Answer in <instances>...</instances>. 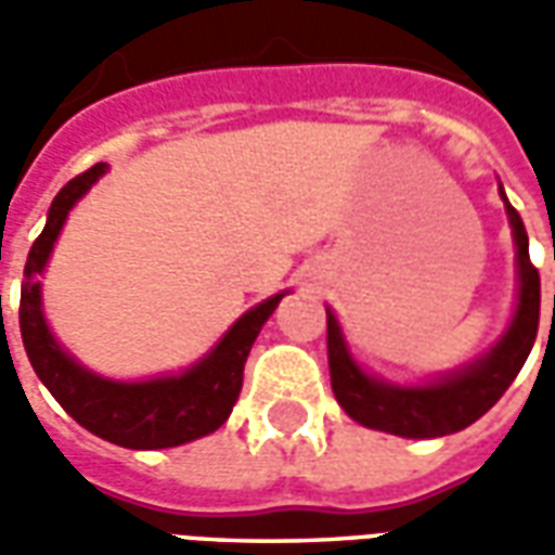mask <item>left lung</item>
Segmentation results:
<instances>
[{
	"mask_svg": "<svg viewBox=\"0 0 555 555\" xmlns=\"http://www.w3.org/2000/svg\"><path fill=\"white\" fill-rule=\"evenodd\" d=\"M499 194L508 211L514 250H517V301L511 313L508 328L502 332L493 347L475 356L469 364L439 373L424 383H388L383 376L364 371L356 356L349 352L344 328L328 313V371L337 403L344 406L352 422L371 430L403 436V439H436V436L457 434L475 424L499 397L508 391L514 376L520 373L522 361L529 359L538 334L541 313V278L529 262V235L522 227L517 208L499 184Z\"/></svg>",
	"mask_w": 555,
	"mask_h": 555,
	"instance_id": "obj_1",
	"label": "left lung"
}]
</instances>
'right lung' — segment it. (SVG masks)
Instances as JSON below:
<instances>
[{
  "label": "right lung",
  "instance_id": "obj_1",
  "mask_svg": "<svg viewBox=\"0 0 555 555\" xmlns=\"http://www.w3.org/2000/svg\"><path fill=\"white\" fill-rule=\"evenodd\" d=\"M107 170V164H95L92 170L70 179L47 211L44 233L35 238L20 286L23 347L47 391L89 434L133 451L184 446L199 436L215 434L230 418L245 379L247 352L254 347L259 328L266 325L289 289L245 310L223 332L221 340L184 371L160 373L149 379H109L89 371L50 332L44 296H41V274L50 262L62 227L68 221L70 208L92 191V184Z\"/></svg>",
  "mask_w": 555,
  "mask_h": 555
}]
</instances>
